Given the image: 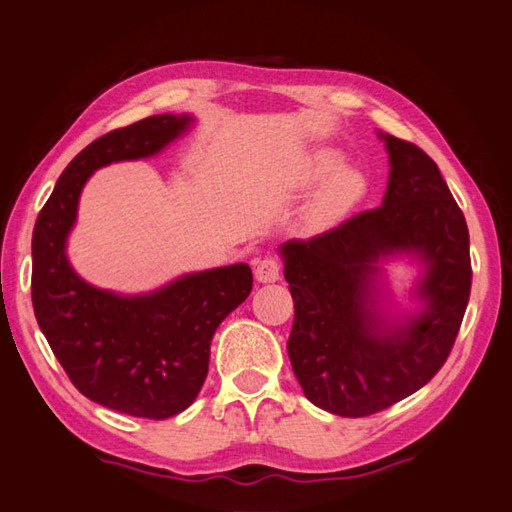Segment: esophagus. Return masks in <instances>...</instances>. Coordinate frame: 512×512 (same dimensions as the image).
<instances>
[{"mask_svg":"<svg viewBox=\"0 0 512 512\" xmlns=\"http://www.w3.org/2000/svg\"><path fill=\"white\" fill-rule=\"evenodd\" d=\"M255 277H257V282H262V284L277 282L282 277V262L277 257L259 259L257 268H255Z\"/></svg>","mask_w":512,"mask_h":512,"instance_id":"1","label":"esophagus"}]
</instances>
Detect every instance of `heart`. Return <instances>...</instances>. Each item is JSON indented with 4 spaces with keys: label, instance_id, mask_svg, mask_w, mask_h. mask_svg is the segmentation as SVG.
Wrapping results in <instances>:
<instances>
[{
    "label": "heart",
    "instance_id": "b5f03b06",
    "mask_svg": "<svg viewBox=\"0 0 512 512\" xmlns=\"http://www.w3.org/2000/svg\"><path fill=\"white\" fill-rule=\"evenodd\" d=\"M340 163V156L333 152H322L315 154L313 159L304 163L300 172V181L304 185L315 183L333 172ZM367 192V181L358 170H351V167H342L336 174L331 176L324 185L322 192L318 194L313 206V221L315 224H327V221L345 215L356 203L365 197Z\"/></svg>",
    "mask_w": 512,
    "mask_h": 512
}]
</instances>
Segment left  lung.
<instances>
[{
	"instance_id": "obj_1",
	"label": "left lung",
	"mask_w": 512,
	"mask_h": 512,
	"mask_svg": "<svg viewBox=\"0 0 512 512\" xmlns=\"http://www.w3.org/2000/svg\"><path fill=\"white\" fill-rule=\"evenodd\" d=\"M389 152L383 206L311 239L282 244L295 320L288 358L304 396L338 416L403 401L448 360L470 300V235L448 183L421 147L380 134ZM416 252L424 309L392 330L375 309L377 262Z\"/></svg>"
}]
</instances>
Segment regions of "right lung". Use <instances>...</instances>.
I'll return each instance as SVG.
<instances>
[{"mask_svg":"<svg viewBox=\"0 0 512 512\" xmlns=\"http://www.w3.org/2000/svg\"><path fill=\"white\" fill-rule=\"evenodd\" d=\"M190 123V116L161 114L96 138L55 183L31 244L35 318L71 383L109 410L154 421L183 412L201 392L212 336L253 291L250 266L183 275L154 293L127 297L87 284L64 248L94 170L161 152Z\"/></svg>","mask_w":512,"mask_h":512,"instance_id":"1","label":"right lung"}]
</instances>
